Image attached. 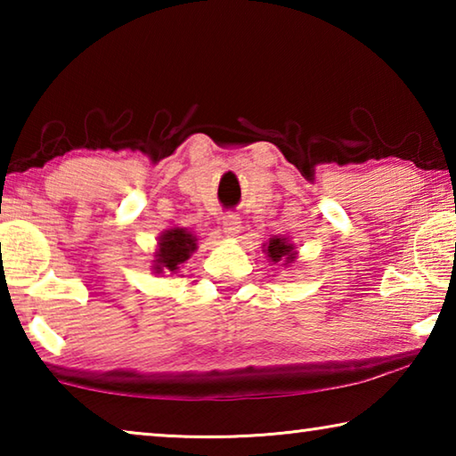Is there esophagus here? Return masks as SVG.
<instances>
[{
    "label": "esophagus",
    "instance_id": "esophagus-1",
    "mask_svg": "<svg viewBox=\"0 0 456 456\" xmlns=\"http://www.w3.org/2000/svg\"><path fill=\"white\" fill-rule=\"evenodd\" d=\"M221 225H223V233H225L227 237H237L239 233H241V219H239L233 213L225 215Z\"/></svg>",
    "mask_w": 456,
    "mask_h": 456
}]
</instances>
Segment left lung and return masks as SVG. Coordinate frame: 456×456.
<instances>
[{
	"label": "left lung",
	"instance_id": "1",
	"mask_svg": "<svg viewBox=\"0 0 456 456\" xmlns=\"http://www.w3.org/2000/svg\"><path fill=\"white\" fill-rule=\"evenodd\" d=\"M264 253L272 264H281L285 267L296 264L297 259L296 245H293L288 237H272L267 243H264Z\"/></svg>",
	"mask_w": 456,
	"mask_h": 456
}]
</instances>
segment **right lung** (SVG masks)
Instances as JSON below:
<instances>
[{
    "label": "right lung",
    "instance_id": "1",
    "mask_svg": "<svg viewBox=\"0 0 456 456\" xmlns=\"http://www.w3.org/2000/svg\"><path fill=\"white\" fill-rule=\"evenodd\" d=\"M197 251V237L184 227H171L165 229L159 235L157 251H154L152 259V273L163 275V273H176L179 267L187 261L192 253Z\"/></svg>",
    "mask_w": 456,
    "mask_h": 456
}]
</instances>
